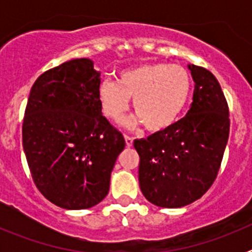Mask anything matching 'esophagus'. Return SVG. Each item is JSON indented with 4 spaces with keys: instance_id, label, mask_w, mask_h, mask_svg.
<instances>
[{
    "instance_id": "1",
    "label": "esophagus",
    "mask_w": 252,
    "mask_h": 252,
    "mask_svg": "<svg viewBox=\"0 0 252 252\" xmlns=\"http://www.w3.org/2000/svg\"><path fill=\"white\" fill-rule=\"evenodd\" d=\"M125 141H126V145H127L128 148H131V146L133 145V137L125 135Z\"/></svg>"
}]
</instances>
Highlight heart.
I'll return each mask as SVG.
<instances>
[{
  "label": "heart",
  "instance_id": "1",
  "mask_svg": "<svg viewBox=\"0 0 252 252\" xmlns=\"http://www.w3.org/2000/svg\"><path fill=\"white\" fill-rule=\"evenodd\" d=\"M190 91L192 79L186 68L154 63L122 70L117 83L103 81L98 98L104 115L115 122L126 117L130 99H133L136 117L130 122L131 127L142 124L150 132H161L179 120Z\"/></svg>",
  "mask_w": 252,
  "mask_h": 252
}]
</instances>
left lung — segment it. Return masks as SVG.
I'll return each instance as SVG.
<instances>
[{"label": "left lung", "mask_w": 252, "mask_h": 252, "mask_svg": "<svg viewBox=\"0 0 252 252\" xmlns=\"http://www.w3.org/2000/svg\"><path fill=\"white\" fill-rule=\"evenodd\" d=\"M194 93L186 117L170 128L133 141L139 184L150 203L180 208L199 199L218 174L230 133V113L212 73L189 64Z\"/></svg>", "instance_id": "1"}]
</instances>
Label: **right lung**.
<instances>
[{"label":"right lung","mask_w":252,"mask_h":252,"mask_svg":"<svg viewBox=\"0 0 252 252\" xmlns=\"http://www.w3.org/2000/svg\"><path fill=\"white\" fill-rule=\"evenodd\" d=\"M101 73L87 58L49 69L31 87L22 146L34 183L65 209L98 204L125 149L122 133L102 115Z\"/></svg>","instance_id":"obj_1"}]
</instances>
